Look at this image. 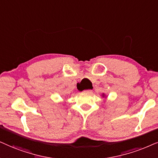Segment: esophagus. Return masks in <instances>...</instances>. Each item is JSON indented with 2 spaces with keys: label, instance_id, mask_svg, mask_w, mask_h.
I'll return each instance as SVG.
<instances>
[{
  "label": "esophagus",
  "instance_id": "1",
  "mask_svg": "<svg viewBox=\"0 0 158 158\" xmlns=\"http://www.w3.org/2000/svg\"><path fill=\"white\" fill-rule=\"evenodd\" d=\"M84 92L90 94V93H92V89H86V90H85V91H84Z\"/></svg>",
  "mask_w": 158,
  "mask_h": 158
}]
</instances>
